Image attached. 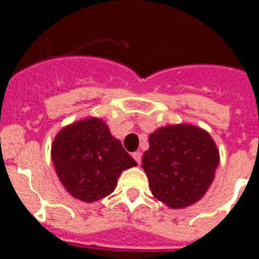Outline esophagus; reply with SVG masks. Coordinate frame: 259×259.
I'll return each mask as SVG.
<instances>
[{"label": "esophagus", "instance_id": "esophagus-1", "mask_svg": "<svg viewBox=\"0 0 259 259\" xmlns=\"http://www.w3.org/2000/svg\"><path fill=\"white\" fill-rule=\"evenodd\" d=\"M134 158H135V161H136L137 163L140 164L141 163V158H143V155H141V152L134 153Z\"/></svg>", "mask_w": 259, "mask_h": 259}]
</instances>
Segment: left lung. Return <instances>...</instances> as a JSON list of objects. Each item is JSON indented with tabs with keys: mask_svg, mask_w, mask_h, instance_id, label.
<instances>
[{
	"mask_svg": "<svg viewBox=\"0 0 259 259\" xmlns=\"http://www.w3.org/2000/svg\"><path fill=\"white\" fill-rule=\"evenodd\" d=\"M219 166V152L206 131L192 124L158 128L143 155L152 193L171 209H183L206 193Z\"/></svg>",
	"mask_w": 259,
	"mask_h": 259,
	"instance_id": "8db88e82",
	"label": "left lung"
}]
</instances>
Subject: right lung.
Segmentation results:
<instances>
[{"label":"right lung","mask_w":259,"mask_h":259,"mask_svg":"<svg viewBox=\"0 0 259 259\" xmlns=\"http://www.w3.org/2000/svg\"><path fill=\"white\" fill-rule=\"evenodd\" d=\"M52 159L66 191L83 202L109 196L120 174L137 164L100 118L62 128L53 141Z\"/></svg>","instance_id":"right-lung-1"}]
</instances>
